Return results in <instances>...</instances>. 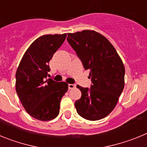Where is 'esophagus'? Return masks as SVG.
I'll return each instance as SVG.
<instances>
[{"label": "esophagus", "instance_id": "esophagus-1", "mask_svg": "<svg viewBox=\"0 0 147 147\" xmlns=\"http://www.w3.org/2000/svg\"><path fill=\"white\" fill-rule=\"evenodd\" d=\"M74 88H76V85H74V84H68V88L69 89H73Z\"/></svg>", "mask_w": 147, "mask_h": 147}]
</instances>
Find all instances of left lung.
<instances>
[{
	"mask_svg": "<svg viewBox=\"0 0 147 147\" xmlns=\"http://www.w3.org/2000/svg\"><path fill=\"white\" fill-rule=\"evenodd\" d=\"M67 40L85 70H89L90 88L77 85L82 96L75 102L78 114L90 121L106 117L119 101L124 87L125 69L113 45L95 31L67 34Z\"/></svg>",
	"mask_w": 147,
	"mask_h": 147,
	"instance_id": "8db88e82",
	"label": "left lung"
}]
</instances>
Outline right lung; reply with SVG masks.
<instances>
[{"instance_id":"add662e5","label":"right lung","mask_w":147,"mask_h":147,"mask_svg":"<svg viewBox=\"0 0 147 147\" xmlns=\"http://www.w3.org/2000/svg\"><path fill=\"white\" fill-rule=\"evenodd\" d=\"M67 34H47L38 37L26 50L17 70L16 92L26 112L40 121L55 119L60 101L67 92L65 82L47 79L49 62Z\"/></svg>"}]
</instances>
